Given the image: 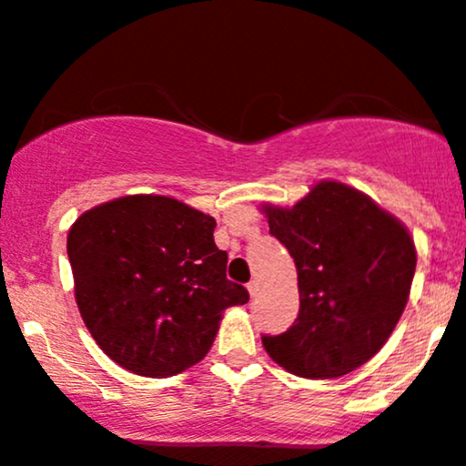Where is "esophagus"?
Returning <instances> with one entry per match:
<instances>
[{"label": "esophagus", "instance_id": "obj_1", "mask_svg": "<svg viewBox=\"0 0 466 466\" xmlns=\"http://www.w3.org/2000/svg\"><path fill=\"white\" fill-rule=\"evenodd\" d=\"M258 289H260V283H258V280H257V279L249 280V283H248V291H249V296H252V299H254V296L258 294Z\"/></svg>", "mask_w": 466, "mask_h": 466}]
</instances>
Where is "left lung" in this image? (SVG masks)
I'll return each mask as SVG.
<instances>
[{"label": "left lung", "mask_w": 466, "mask_h": 466, "mask_svg": "<svg viewBox=\"0 0 466 466\" xmlns=\"http://www.w3.org/2000/svg\"><path fill=\"white\" fill-rule=\"evenodd\" d=\"M299 272V319L263 334L274 362L300 378H339L380 351L405 311L416 248L367 194L320 181L294 208H263Z\"/></svg>", "instance_id": "obj_1"}]
</instances>
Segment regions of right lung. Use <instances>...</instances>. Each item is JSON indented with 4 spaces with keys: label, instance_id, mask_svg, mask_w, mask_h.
Returning a JSON list of instances; mask_svg holds the SVG:
<instances>
[{
    "label": "right lung",
    "instance_id": "right-lung-1",
    "mask_svg": "<svg viewBox=\"0 0 466 466\" xmlns=\"http://www.w3.org/2000/svg\"><path fill=\"white\" fill-rule=\"evenodd\" d=\"M217 221L157 194L88 209L68 232L75 299L96 345L147 378L175 376L212 347L223 309L249 300L225 276Z\"/></svg>",
    "mask_w": 466,
    "mask_h": 466
}]
</instances>
